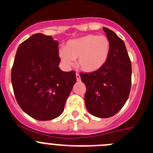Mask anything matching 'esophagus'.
<instances>
[{"mask_svg":"<svg viewBox=\"0 0 153 153\" xmlns=\"http://www.w3.org/2000/svg\"><path fill=\"white\" fill-rule=\"evenodd\" d=\"M76 80H77V81H79V80H80V76H79V74H77V73L76 74Z\"/></svg>","mask_w":153,"mask_h":153,"instance_id":"1","label":"esophagus"}]
</instances>
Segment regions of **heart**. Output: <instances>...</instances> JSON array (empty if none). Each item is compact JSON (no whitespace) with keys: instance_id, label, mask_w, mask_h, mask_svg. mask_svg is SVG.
I'll return each mask as SVG.
<instances>
[{"instance_id":"b5f03b06","label":"heart","mask_w":153,"mask_h":153,"mask_svg":"<svg viewBox=\"0 0 153 153\" xmlns=\"http://www.w3.org/2000/svg\"><path fill=\"white\" fill-rule=\"evenodd\" d=\"M110 51V43L105 36L86 35L69 40L59 55L65 67H71L78 59L79 67L85 72H94L104 65Z\"/></svg>"}]
</instances>
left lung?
<instances>
[{"instance_id": "obj_1", "label": "left lung", "mask_w": 153, "mask_h": 153, "mask_svg": "<svg viewBox=\"0 0 153 153\" xmlns=\"http://www.w3.org/2000/svg\"><path fill=\"white\" fill-rule=\"evenodd\" d=\"M110 43L106 62L91 73H80L87 87L84 100L91 115L108 118L120 110L129 97L131 86V62L123 40L113 31L103 27Z\"/></svg>"}]
</instances>
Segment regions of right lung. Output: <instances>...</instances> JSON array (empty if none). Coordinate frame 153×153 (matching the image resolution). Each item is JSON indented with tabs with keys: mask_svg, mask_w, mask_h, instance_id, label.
Returning <instances> with one entry per match:
<instances>
[{
	"mask_svg": "<svg viewBox=\"0 0 153 153\" xmlns=\"http://www.w3.org/2000/svg\"><path fill=\"white\" fill-rule=\"evenodd\" d=\"M59 42L51 36L33 34L18 48L11 84L18 104L34 119L50 120L64 111L76 81L74 71L59 68Z\"/></svg>",
	"mask_w": 153,
	"mask_h": 153,
	"instance_id": "obj_1",
	"label": "right lung"
}]
</instances>
